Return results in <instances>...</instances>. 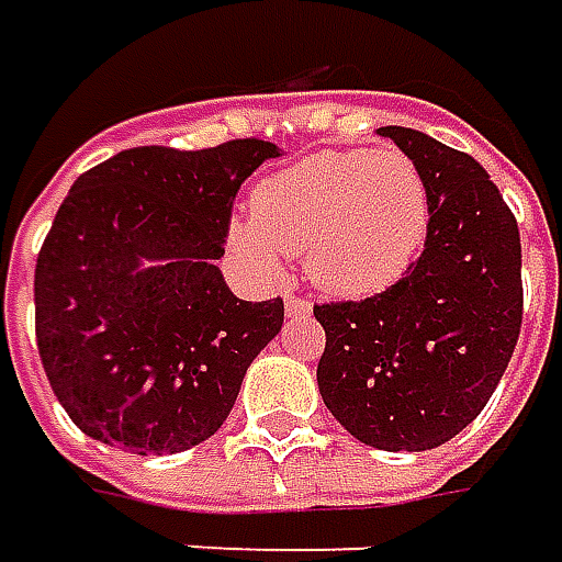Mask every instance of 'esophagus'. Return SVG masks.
<instances>
[{"label": "esophagus", "mask_w": 562, "mask_h": 562, "mask_svg": "<svg viewBox=\"0 0 562 562\" xmlns=\"http://www.w3.org/2000/svg\"><path fill=\"white\" fill-rule=\"evenodd\" d=\"M284 308H288L290 318H303V315L312 312V303L303 300V296H293V293H288V303H284Z\"/></svg>", "instance_id": "34e87169"}]
</instances>
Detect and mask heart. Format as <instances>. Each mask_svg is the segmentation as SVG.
<instances>
[{"label":"heart","mask_w":562,"mask_h":562,"mask_svg":"<svg viewBox=\"0 0 562 562\" xmlns=\"http://www.w3.org/2000/svg\"><path fill=\"white\" fill-rule=\"evenodd\" d=\"M430 216V184L405 150H322L259 184L232 240L259 272L303 254L322 290L368 296L412 269Z\"/></svg>","instance_id":"obj_1"}]
</instances>
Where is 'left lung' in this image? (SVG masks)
Returning a JSON list of instances; mask_svg holds the SVG:
<instances>
[{
  "instance_id": "obj_1",
  "label": "left lung",
  "mask_w": 562,
  "mask_h": 562,
  "mask_svg": "<svg viewBox=\"0 0 562 562\" xmlns=\"http://www.w3.org/2000/svg\"><path fill=\"white\" fill-rule=\"evenodd\" d=\"M380 135L430 184V235L395 284L318 303V390L364 446L427 451L483 412L522 325L519 228L498 184L470 154L405 126Z\"/></svg>"
}]
</instances>
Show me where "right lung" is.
Returning a JSON list of instances; mask_svg holds the SVG:
<instances>
[{"label": "right lung", "mask_w": 562, "mask_h": 562, "mask_svg": "<svg viewBox=\"0 0 562 562\" xmlns=\"http://www.w3.org/2000/svg\"><path fill=\"white\" fill-rule=\"evenodd\" d=\"M278 157L262 138L145 145L82 172L36 256V346L86 436L176 454L220 430L240 380L284 325V300L225 288L237 188ZM142 261H157L145 270Z\"/></svg>", "instance_id": "right-lung-1"}]
</instances>
